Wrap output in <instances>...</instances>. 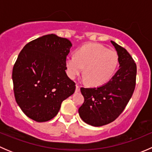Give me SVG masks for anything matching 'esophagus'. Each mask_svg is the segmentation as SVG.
Segmentation results:
<instances>
[{"instance_id":"1","label":"esophagus","mask_w":152,"mask_h":152,"mask_svg":"<svg viewBox=\"0 0 152 152\" xmlns=\"http://www.w3.org/2000/svg\"><path fill=\"white\" fill-rule=\"evenodd\" d=\"M79 91H80V87H79V86L78 85H76V93H79Z\"/></svg>"}]
</instances>
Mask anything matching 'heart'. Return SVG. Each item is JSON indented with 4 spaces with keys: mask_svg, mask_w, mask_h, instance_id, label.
Listing matches in <instances>:
<instances>
[{
    "mask_svg": "<svg viewBox=\"0 0 152 152\" xmlns=\"http://www.w3.org/2000/svg\"><path fill=\"white\" fill-rule=\"evenodd\" d=\"M118 63L117 53L99 44L84 45L76 51V56H67L65 59L69 77L75 79L85 67L84 80L94 86L107 83L114 75Z\"/></svg>",
    "mask_w": 152,
    "mask_h": 152,
    "instance_id": "1",
    "label": "heart"
}]
</instances>
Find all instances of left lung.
I'll use <instances>...</instances> for the list:
<instances>
[{
  "mask_svg": "<svg viewBox=\"0 0 152 152\" xmlns=\"http://www.w3.org/2000/svg\"><path fill=\"white\" fill-rule=\"evenodd\" d=\"M111 43L118 56L119 68L104 85L81 88L85 98L79 114L83 121L93 126H102L115 120L131 99L135 87L137 66L125 48L113 41Z\"/></svg>",
  "mask_w": 152,
  "mask_h": 152,
  "instance_id": "8db88e82",
  "label": "left lung"
}]
</instances>
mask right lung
<instances>
[{"instance_id": "obj_1", "label": "right lung", "mask_w": 152, "mask_h": 152, "mask_svg": "<svg viewBox=\"0 0 152 152\" xmlns=\"http://www.w3.org/2000/svg\"><path fill=\"white\" fill-rule=\"evenodd\" d=\"M72 43L48 34L24 46L12 70L15 100L24 114L37 122L57 115L61 104L73 94L75 83L67 76L65 59Z\"/></svg>"}]
</instances>
